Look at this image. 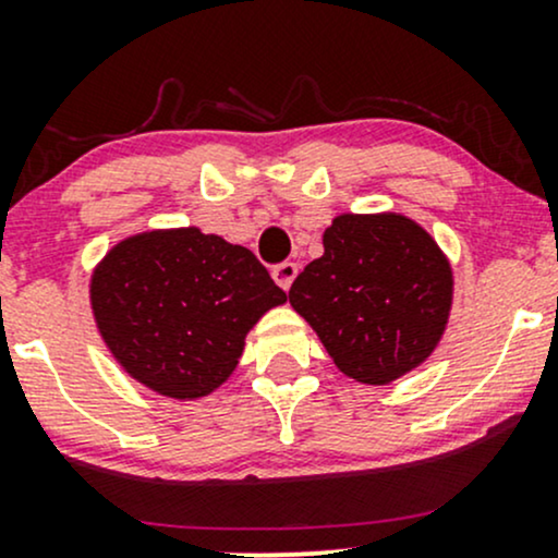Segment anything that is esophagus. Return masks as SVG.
Here are the masks:
<instances>
[{"label": "esophagus", "mask_w": 558, "mask_h": 558, "mask_svg": "<svg viewBox=\"0 0 558 558\" xmlns=\"http://www.w3.org/2000/svg\"><path fill=\"white\" fill-rule=\"evenodd\" d=\"M296 275H299V267L293 265V262H280V265H275V270H272L275 283L283 288V291H288V288H291L293 278H296Z\"/></svg>", "instance_id": "obj_1"}]
</instances>
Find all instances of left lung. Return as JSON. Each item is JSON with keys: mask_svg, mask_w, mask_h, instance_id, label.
<instances>
[{"mask_svg": "<svg viewBox=\"0 0 558 558\" xmlns=\"http://www.w3.org/2000/svg\"><path fill=\"white\" fill-rule=\"evenodd\" d=\"M323 246L288 301L336 367L364 386L417 369L444 338L453 301L451 265L433 235L396 213L338 215Z\"/></svg>", "mask_w": 558, "mask_h": 558, "instance_id": "1", "label": "left lung"}]
</instances>
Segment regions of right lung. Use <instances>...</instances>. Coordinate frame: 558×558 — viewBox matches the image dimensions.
<instances>
[{
	"instance_id": "obj_1",
	"label": "right lung",
	"mask_w": 558,
	"mask_h": 558,
	"mask_svg": "<svg viewBox=\"0 0 558 558\" xmlns=\"http://www.w3.org/2000/svg\"><path fill=\"white\" fill-rule=\"evenodd\" d=\"M92 310L110 354L159 396H209L239 364L246 332L286 301L246 246L198 228L114 243L92 275Z\"/></svg>"
}]
</instances>
